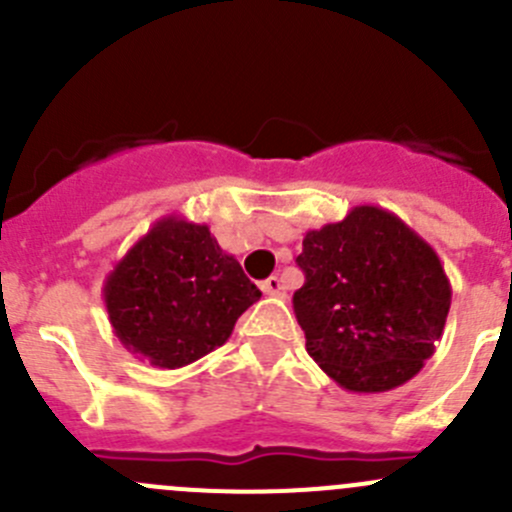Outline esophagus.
Segmentation results:
<instances>
[{
  "label": "esophagus",
  "mask_w": 512,
  "mask_h": 512,
  "mask_svg": "<svg viewBox=\"0 0 512 512\" xmlns=\"http://www.w3.org/2000/svg\"><path fill=\"white\" fill-rule=\"evenodd\" d=\"M262 292L270 294V297H280V299L287 297V287L282 285V280L277 275H272L270 280L262 282Z\"/></svg>",
  "instance_id": "esophagus-1"
}]
</instances>
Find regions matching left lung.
<instances>
[{
    "label": "left lung",
    "instance_id": "obj_1",
    "mask_svg": "<svg viewBox=\"0 0 512 512\" xmlns=\"http://www.w3.org/2000/svg\"><path fill=\"white\" fill-rule=\"evenodd\" d=\"M292 304L307 354L354 394L414 379L433 356L451 309L436 250L394 213L356 205L339 223L309 230Z\"/></svg>",
    "mask_w": 512,
    "mask_h": 512
}]
</instances>
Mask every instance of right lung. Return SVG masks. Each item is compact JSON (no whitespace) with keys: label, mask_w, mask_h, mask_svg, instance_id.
I'll use <instances>...</instances> for the list:
<instances>
[{"label":"right lung","mask_w":512,"mask_h":512,"mask_svg":"<svg viewBox=\"0 0 512 512\" xmlns=\"http://www.w3.org/2000/svg\"><path fill=\"white\" fill-rule=\"evenodd\" d=\"M262 292L208 225L160 218L103 282L118 342L158 369H180L223 347Z\"/></svg>","instance_id":"right-lung-1"}]
</instances>
